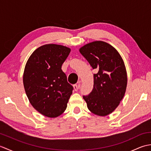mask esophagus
Listing matches in <instances>:
<instances>
[{
	"instance_id": "obj_1",
	"label": "esophagus",
	"mask_w": 151,
	"mask_h": 151,
	"mask_svg": "<svg viewBox=\"0 0 151 151\" xmlns=\"http://www.w3.org/2000/svg\"><path fill=\"white\" fill-rule=\"evenodd\" d=\"M81 81H78V83L80 84V83H81ZM79 87H80V86H79V84H75L73 86V88H74V89H75V91H78V89H79Z\"/></svg>"
}]
</instances>
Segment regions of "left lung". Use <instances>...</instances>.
<instances>
[{
  "label": "left lung",
  "instance_id": "1",
  "mask_svg": "<svg viewBox=\"0 0 151 151\" xmlns=\"http://www.w3.org/2000/svg\"><path fill=\"white\" fill-rule=\"evenodd\" d=\"M79 51L97 71L93 75L92 91L83 98L93 114L106 116L115 110L126 91L127 75L123 60L114 47L102 41L86 44Z\"/></svg>",
  "mask_w": 151,
  "mask_h": 151
}]
</instances>
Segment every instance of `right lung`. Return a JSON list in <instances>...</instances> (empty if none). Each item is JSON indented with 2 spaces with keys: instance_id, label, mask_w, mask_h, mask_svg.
<instances>
[{
  "instance_id": "right-lung-1",
  "label": "right lung",
  "mask_w": 151,
  "mask_h": 151,
  "mask_svg": "<svg viewBox=\"0 0 151 151\" xmlns=\"http://www.w3.org/2000/svg\"><path fill=\"white\" fill-rule=\"evenodd\" d=\"M69 48L47 44L31 54L24 67L23 84L32 106L45 116L54 118L67 108L73 87L67 82L62 65Z\"/></svg>"
}]
</instances>
